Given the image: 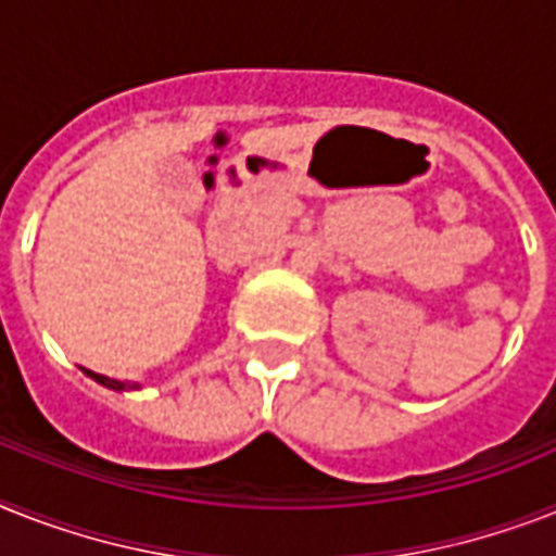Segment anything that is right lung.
Here are the masks:
<instances>
[{
	"label": "right lung",
	"instance_id": "right-lung-1",
	"mask_svg": "<svg viewBox=\"0 0 556 556\" xmlns=\"http://www.w3.org/2000/svg\"><path fill=\"white\" fill-rule=\"evenodd\" d=\"M88 377H93L97 382H102V386L114 388V391H122V388H134L130 382H119V380H111V377H102V374H93V371H85Z\"/></svg>",
	"mask_w": 556,
	"mask_h": 556
}]
</instances>
